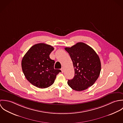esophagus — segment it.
Masks as SVG:
<instances>
[{"label":"esophagus","instance_id":"obj_1","mask_svg":"<svg viewBox=\"0 0 123 123\" xmlns=\"http://www.w3.org/2000/svg\"><path fill=\"white\" fill-rule=\"evenodd\" d=\"M61 71H62V73H63V72H64V68H62L61 69Z\"/></svg>","mask_w":123,"mask_h":123}]
</instances>
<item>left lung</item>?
Wrapping results in <instances>:
<instances>
[{
    "instance_id": "1",
    "label": "left lung",
    "mask_w": 123,
    "mask_h": 123,
    "mask_svg": "<svg viewBox=\"0 0 123 123\" xmlns=\"http://www.w3.org/2000/svg\"><path fill=\"white\" fill-rule=\"evenodd\" d=\"M65 49L70 56L74 69V78L68 80V86L77 91L92 86L101 71V62L98 55L92 48L83 42Z\"/></svg>"
}]
</instances>
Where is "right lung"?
Wrapping results in <instances>:
<instances>
[{
  "instance_id": "right-lung-1",
  "label": "right lung",
  "mask_w": 123,
  "mask_h": 123,
  "mask_svg": "<svg viewBox=\"0 0 123 123\" xmlns=\"http://www.w3.org/2000/svg\"><path fill=\"white\" fill-rule=\"evenodd\" d=\"M54 49L49 45L37 44L29 49L22 58L21 66L25 78L38 88L51 86L56 75L61 72L59 69H54L55 61L49 57Z\"/></svg>"
}]
</instances>
